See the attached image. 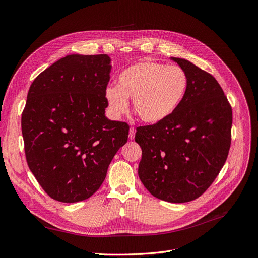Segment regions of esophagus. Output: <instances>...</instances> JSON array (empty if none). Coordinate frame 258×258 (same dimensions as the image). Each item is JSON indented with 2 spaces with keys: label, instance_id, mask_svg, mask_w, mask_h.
I'll return each mask as SVG.
<instances>
[{
  "label": "esophagus",
  "instance_id": "esophagus-1",
  "mask_svg": "<svg viewBox=\"0 0 258 258\" xmlns=\"http://www.w3.org/2000/svg\"><path fill=\"white\" fill-rule=\"evenodd\" d=\"M135 136H136V129H135V127H130V130H129V139H130V140L135 139Z\"/></svg>",
  "mask_w": 258,
  "mask_h": 258
}]
</instances>
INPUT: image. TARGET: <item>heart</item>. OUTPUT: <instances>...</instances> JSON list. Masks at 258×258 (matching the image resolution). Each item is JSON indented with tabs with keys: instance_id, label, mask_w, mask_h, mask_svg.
<instances>
[{
	"instance_id": "1",
	"label": "heart",
	"mask_w": 258,
	"mask_h": 258,
	"mask_svg": "<svg viewBox=\"0 0 258 258\" xmlns=\"http://www.w3.org/2000/svg\"><path fill=\"white\" fill-rule=\"evenodd\" d=\"M188 85L182 68L158 62H139L121 71L117 86L105 89V101L113 116L128 108V98L141 120L156 123L167 119L181 104Z\"/></svg>"
}]
</instances>
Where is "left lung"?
Instances as JSON below:
<instances>
[{"label":"left lung","instance_id":"left-lung-1","mask_svg":"<svg viewBox=\"0 0 258 258\" xmlns=\"http://www.w3.org/2000/svg\"><path fill=\"white\" fill-rule=\"evenodd\" d=\"M187 74L181 104L167 119L138 127L142 148L139 177L154 197L174 204L197 199L214 182L227 159L232 111L210 73L181 58H171Z\"/></svg>","mask_w":258,"mask_h":258}]
</instances>
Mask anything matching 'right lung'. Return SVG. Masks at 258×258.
<instances>
[{"mask_svg": "<svg viewBox=\"0 0 258 258\" xmlns=\"http://www.w3.org/2000/svg\"><path fill=\"white\" fill-rule=\"evenodd\" d=\"M107 54H70L31 84L21 115L28 166L48 196L60 202L88 199L126 144L127 122L107 119Z\"/></svg>", "mask_w": 258, "mask_h": 258, "instance_id": "obj_1", "label": "right lung"}]
</instances>
